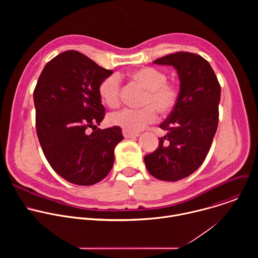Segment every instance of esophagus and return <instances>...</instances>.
Wrapping results in <instances>:
<instances>
[{
    "label": "esophagus",
    "instance_id": "1",
    "mask_svg": "<svg viewBox=\"0 0 258 258\" xmlns=\"http://www.w3.org/2000/svg\"><path fill=\"white\" fill-rule=\"evenodd\" d=\"M122 135L124 138H136V137H139L140 134L139 133H133V132H128L126 130H122Z\"/></svg>",
    "mask_w": 258,
    "mask_h": 258
}]
</instances>
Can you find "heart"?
I'll return each mask as SVG.
<instances>
[{"mask_svg":"<svg viewBox=\"0 0 258 258\" xmlns=\"http://www.w3.org/2000/svg\"><path fill=\"white\" fill-rule=\"evenodd\" d=\"M132 82L147 90L141 109H123L110 115L109 121L128 132H139L157 119V109L161 115L169 114L178 101L177 88L167 83L166 73L154 67H142L132 71ZM101 100L108 107H117L120 102V81L115 75L105 78L98 88Z\"/></svg>","mask_w":258,"mask_h":258,"instance_id":"1","label":"heart"}]
</instances>
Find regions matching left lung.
Listing matches in <instances>:
<instances>
[{
  "instance_id": "obj_1",
  "label": "left lung",
  "mask_w": 258,
  "mask_h": 258,
  "mask_svg": "<svg viewBox=\"0 0 258 258\" xmlns=\"http://www.w3.org/2000/svg\"><path fill=\"white\" fill-rule=\"evenodd\" d=\"M177 71L179 95L175 108L159 125L167 131L158 148L144 158L156 178L176 181L204 162L218 124L220 86L208 61L200 55L176 52L153 61Z\"/></svg>"
}]
</instances>
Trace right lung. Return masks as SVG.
<instances>
[{
    "label": "right lung",
    "instance_id": "1",
    "mask_svg": "<svg viewBox=\"0 0 258 258\" xmlns=\"http://www.w3.org/2000/svg\"><path fill=\"white\" fill-rule=\"evenodd\" d=\"M78 51H65L44 67L33 91L36 134L52 168L79 186L102 180L114 163L121 128L94 130L105 115L98 88L111 76Z\"/></svg>",
    "mask_w": 258,
    "mask_h": 258
}]
</instances>
